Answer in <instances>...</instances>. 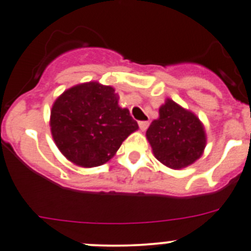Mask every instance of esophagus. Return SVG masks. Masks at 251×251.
Masks as SVG:
<instances>
[{
  "label": "esophagus",
  "instance_id": "esophagus-1",
  "mask_svg": "<svg viewBox=\"0 0 251 251\" xmlns=\"http://www.w3.org/2000/svg\"><path fill=\"white\" fill-rule=\"evenodd\" d=\"M138 124H139V128H141L142 130H146L148 128V126H150V122H148V121H141V122H138Z\"/></svg>",
  "mask_w": 251,
  "mask_h": 251
}]
</instances>
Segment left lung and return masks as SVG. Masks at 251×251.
<instances>
[{
	"instance_id": "8db88e82",
	"label": "left lung",
	"mask_w": 251,
	"mask_h": 251,
	"mask_svg": "<svg viewBox=\"0 0 251 251\" xmlns=\"http://www.w3.org/2000/svg\"><path fill=\"white\" fill-rule=\"evenodd\" d=\"M153 154L174 170L187 167L202 156L206 146L203 124L196 115L167 99L159 108V118L147 129Z\"/></svg>"
}]
</instances>
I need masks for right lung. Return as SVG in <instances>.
<instances>
[{
  "mask_svg": "<svg viewBox=\"0 0 251 251\" xmlns=\"http://www.w3.org/2000/svg\"><path fill=\"white\" fill-rule=\"evenodd\" d=\"M112 86L98 81L65 90L51 108L50 128L64 156L81 167L109 161L138 124L127 108L118 105Z\"/></svg>",
  "mask_w": 251,
  "mask_h": 251,
  "instance_id": "add662e5",
  "label": "right lung"
}]
</instances>
